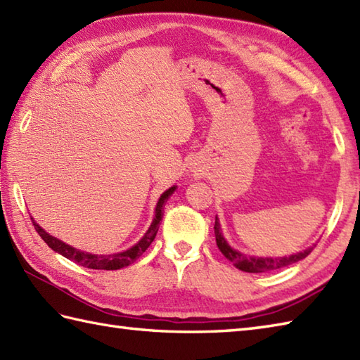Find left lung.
Here are the masks:
<instances>
[{
  "instance_id": "left-lung-1",
  "label": "left lung",
  "mask_w": 360,
  "mask_h": 360,
  "mask_svg": "<svg viewBox=\"0 0 360 360\" xmlns=\"http://www.w3.org/2000/svg\"><path fill=\"white\" fill-rule=\"evenodd\" d=\"M215 236H217V246L221 250L229 262H232L235 267H238L243 272H250V274H262V272H271V271H277L283 269V267L294 264L300 259L307 258L311 250L314 248H308L298 254L289 255V257H250L246 254H241V252L232 249L229 246L227 241L224 240L223 233H221V227H219V221L218 217L215 218Z\"/></svg>"
}]
</instances>
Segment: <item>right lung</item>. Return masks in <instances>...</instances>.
<instances>
[{
    "instance_id": "add662e5",
    "label": "right lung",
    "mask_w": 360,
    "mask_h": 360,
    "mask_svg": "<svg viewBox=\"0 0 360 360\" xmlns=\"http://www.w3.org/2000/svg\"><path fill=\"white\" fill-rule=\"evenodd\" d=\"M176 187H170L168 190H165V192L160 195L159 201L156 204V210H155V218H153V223L151 226L148 227L147 233H145L142 238L139 240V243H136L133 248H129L128 250H124V252H119V254H111V255H96V254H88V252H83V250H79L75 249L72 246H70V244H66L63 241H60L58 238H56V236L49 235L46 231H43V229L38 226L35 223L34 218L32 223H34V227L35 231L38 232V235L41 236L43 241L48 244V246L52 249L58 252L60 255H63L65 258L71 259V262L77 263L83 267H89V269H103V271H117V269H122V267H127L129 264H133L137 258H139L145 250L148 249L150 244L153 243V240H155V236L159 231V223L160 219H162L164 217V205L167 202L168 198L172 196V193L174 192Z\"/></svg>"
}]
</instances>
